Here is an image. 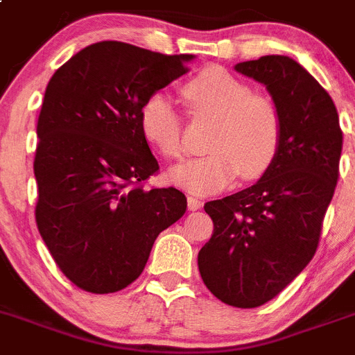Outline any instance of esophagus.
<instances>
[{
	"label": "esophagus",
	"mask_w": 355,
	"mask_h": 355,
	"mask_svg": "<svg viewBox=\"0 0 355 355\" xmlns=\"http://www.w3.org/2000/svg\"><path fill=\"white\" fill-rule=\"evenodd\" d=\"M203 207V203H201L200 200H198V198H193V196H189L187 198V208L191 211H196V210H200V208Z\"/></svg>",
	"instance_id": "esophagus-1"
}]
</instances>
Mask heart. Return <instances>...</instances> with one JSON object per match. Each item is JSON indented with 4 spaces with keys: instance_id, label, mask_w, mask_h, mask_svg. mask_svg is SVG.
Listing matches in <instances>:
<instances>
[{
    "instance_id": "heart-1",
    "label": "heart",
    "mask_w": 355,
    "mask_h": 355,
    "mask_svg": "<svg viewBox=\"0 0 355 355\" xmlns=\"http://www.w3.org/2000/svg\"><path fill=\"white\" fill-rule=\"evenodd\" d=\"M182 92L198 114L217 119V125L208 141L211 154L171 168L166 175L170 184L205 196L230 185L238 175L256 180L270 170L280 145V115L270 98L252 94L245 82L215 66L198 73ZM140 125L159 154L184 157L182 119L168 96L154 94L145 101Z\"/></svg>"
}]
</instances>
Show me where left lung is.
I'll return each mask as SVG.
<instances>
[{
	"label": "left lung",
	"instance_id": "1",
	"mask_svg": "<svg viewBox=\"0 0 355 355\" xmlns=\"http://www.w3.org/2000/svg\"><path fill=\"white\" fill-rule=\"evenodd\" d=\"M234 69L270 92L280 115V145L256 184L205 205L214 234L198 254V268L217 300L256 308L312 261L336 187L343 137L331 96L294 59L263 55Z\"/></svg>",
	"mask_w": 355,
	"mask_h": 355
}]
</instances>
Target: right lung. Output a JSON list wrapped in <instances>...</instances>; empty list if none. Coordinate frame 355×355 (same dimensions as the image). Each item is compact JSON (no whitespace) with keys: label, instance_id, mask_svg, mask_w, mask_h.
<instances>
[{"label":"right lung","instance_id":"right-lung-1","mask_svg":"<svg viewBox=\"0 0 355 355\" xmlns=\"http://www.w3.org/2000/svg\"><path fill=\"white\" fill-rule=\"evenodd\" d=\"M194 58L98 42L66 61L45 89L36 125V224L55 264L87 293L135 282L159 233L185 214L178 189L138 185L159 170L140 112Z\"/></svg>","mask_w":355,"mask_h":355}]
</instances>
